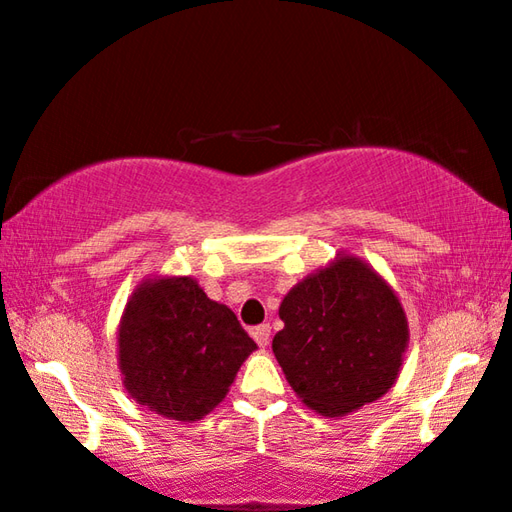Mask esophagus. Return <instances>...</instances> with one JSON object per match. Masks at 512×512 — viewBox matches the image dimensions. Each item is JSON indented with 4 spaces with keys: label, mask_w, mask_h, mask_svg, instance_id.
<instances>
[{
    "label": "esophagus",
    "mask_w": 512,
    "mask_h": 512,
    "mask_svg": "<svg viewBox=\"0 0 512 512\" xmlns=\"http://www.w3.org/2000/svg\"><path fill=\"white\" fill-rule=\"evenodd\" d=\"M253 338L257 341L259 348H266L271 341V327L269 325H259L253 329Z\"/></svg>",
    "instance_id": "34e87169"
}]
</instances>
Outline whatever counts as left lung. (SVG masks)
<instances>
[{
  "label": "left lung",
  "mask_w": 512,
  "mask_h": 512,
  "mask_svg": "<svg viewBox=\"0 0 512 512\" xmlns=\"http://www.w3.org/2000/svg\"><path fill=\"white\" fill-rule=\"evenodd\" d=\"M273 355L294 394L343 417L390 392L408 350V318L392 285L362 257L338 253L285 294Z\"/></svg>",
  "instance_id": "obj_1"
}]
</instances>
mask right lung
<instances>
[{
  "mask_svg": "<svg viewBox=\"0 0 512 512\" xmlns=\"http://www.w3.org/2000/svg\"><path fill=\"white\" fill-rule=\"evenodd\" d=\"M255 350L232 308L208 299L192 276L143 278L118 325L127 394L178 422L211 413Z\"/></svg>",
  "mask_w": 512,
  "mask_h": 512,
  "instance_id": "add662e5",
  "label": "right lung"
}]
</instances>
